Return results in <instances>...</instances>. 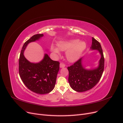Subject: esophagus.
<instances>
[{
	"label": "esophagus",
	"instance_id": "obj_1",
	"mask_svg": "<svg viewBox=\"0 0 123 123\" xmlns=\"http://www.w3.org/2000/svg\"><path fill=\"white\" fill-rule=\"evenodd\" d=\"M65 66V64H64L63 63H61L60 64V68H63V67H64Z\"/></svg>",
	"mask_w": 123,
	"mask_h": 123
}]
</instances>
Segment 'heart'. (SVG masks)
Here are the masks:
<instances>
[{
	"label": "heart",
	"instance_id": "b5f03b06",
	"mask_svg": "<svg viewBox=\"0 0 123 123\" xmlns=\"http://www.w3.org/2000/svg\"><path fill=\"white\" fill-rule=\"evenodd\" d=\"M58 48L60 50L67 51L66 57L69 62H73L77 60L86 48V44L83 42H78L72 40L59 43ZM57 48L52 46L51 50L58 56L60 55V52Z\"/></svg>",
	"mask_w": 123,
	"mask_h": 123
}]
</instances>
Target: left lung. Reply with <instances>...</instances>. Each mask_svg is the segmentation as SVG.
I'll list each match as a JSON object with an SVG mask.
<instances>
[{"instance_id":"8db88e82","label":"left lung","mask_w":123,"mask_h":123,"mask_svg":"<svg viewBox=\"0 0 123 123\" xmlns=\"http://www.w3.org/2000/svg\"><path fill=\"white\" fill-rule=\"evenodd\" d=\"M91 49L97 50L101 55L98 68L92 70L85 69L82 65V58L68 67V81L71 88L77 92H86L93 88L100 79L104 70L105 59L99 42L92 37Z\"/></svg>"}]
</instances>
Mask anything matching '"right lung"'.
<instances>
[{"mask_svg": "<svg viewBox=\"0 0 123 123\" xmlns=\"http://www.w3.org/2000/svg\"><path fill=\"white\" fill-rule=\"evenodd\" d=\"M43 34L32 36L24 44L19 58V74L23 82L31 91L36 93L44 94L54 89L60 63L53 61L47 54L41 62L33 63L25 57L24 52L29 43L38 40Z\"/></svg>", "mask_w": 123, "mask_h": 123, "instance_id": "right-lung-1", "label": "right lung"}]
</instances>
